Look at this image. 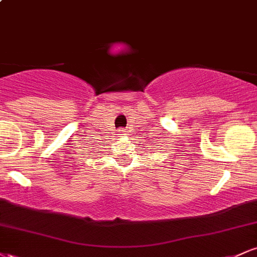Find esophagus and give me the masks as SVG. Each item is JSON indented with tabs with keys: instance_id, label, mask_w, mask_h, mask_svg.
<instances>
[{
	"instance_id": "34e87169",
	"label": "esophagus",
	"mask_w": 257,
	"mask_h": 257,
	"mask_svg": "<svg viewBox=\"0 0 257 257\" xmlns=\"http://www.w3.org/2000/svg\"><path fill=\"white\" fill-rule=\"evenodd\" d=\"M125 134H126V129H124V128L118 129V134H117V135H120V137H123V135H125Z\"/></svg>"
}]
</instances>
